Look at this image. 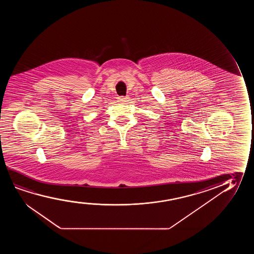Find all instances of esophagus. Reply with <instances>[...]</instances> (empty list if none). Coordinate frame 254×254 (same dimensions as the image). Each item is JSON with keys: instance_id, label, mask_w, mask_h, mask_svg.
<instances>
[{"instance_id": "34e87169", "label": "esophagus", "mask_w": 254, "mask_h": 254, "mask_svg": "<svg viewBox=\"0 0 254 254\" xmlns=\"http://www.w3.org/2000/svg\"><path fill=\"white\" fill-rule=\"evenodd\" d=\"M129 99H130V97H129L128 95H127L125 97H118V102L125 103L127 101H129Z\"/></svg>"}]
</instances>
